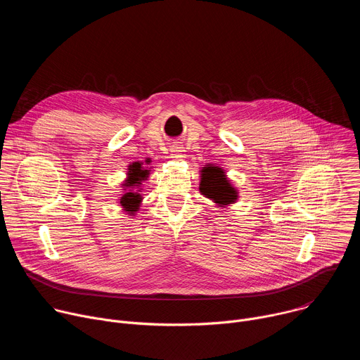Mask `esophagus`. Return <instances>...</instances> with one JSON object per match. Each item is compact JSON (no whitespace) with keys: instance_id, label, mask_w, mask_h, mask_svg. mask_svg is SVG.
Masks as SVG:
<instances>
[{"instance_id":"34e87169","label":"esophagus","mask_w":360,"mask_h":360,"mask_svg":"<svg viewBox=\"0 0 360 360\" xmlns=\"http://www.w3.org/2000/svg\"><path fill=\"white\" fill-rule=\"evenodd\" d=\"M171 155H172V158H175L176 161L184 160V158H185V149H184V146H181V145H172V146H171Z\"/></svg>"}]
</instances>
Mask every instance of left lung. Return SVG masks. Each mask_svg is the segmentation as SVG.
<instances>
[{"label": "left lung", "instance_id": "obj_1", "mask_svg": "<svg viewBox=\"0 0 360 360\" xmlns=\"http://www.w3.org/2000/svg\"><path fill=\"white\" fill-rule=\"evenodd\" d=\"M199 191L202 195L217 203L219 208L228 207V205L238 200V191L231 185L225 171L212 164L202 168Z\"/></svg>", "mask_w": 360, "mask_h": 360}]
</instances>
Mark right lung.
<instances>
[{
    "label": "right lung",
    "instance_id": "right-lung-1",
    "mask_svg": "<svg viewBox=\"0 0 360 360\" xmlns=\"http://www.w3.org/2000/svg\"><path fill=\"white\" fill-rule=\"evenodd\" d=\"M150 158H146L145 162H132L128 167L127 172V179L122 184V196L120 199L121 207L124 208V212L128 215L134 217L138 211L142 203V195H141V185L143 181L148 179L150 174V168L148 167L150 164Z\"/></svg>",
    "mask_w": 360,
    "mask_h": 360
}]
</instances>
